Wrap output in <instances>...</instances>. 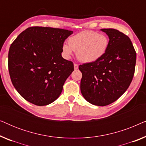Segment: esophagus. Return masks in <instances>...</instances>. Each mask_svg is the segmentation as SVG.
<instances>
[{
    "mask_svg": "<svg viewBox=\"0 0 146 146\" xmlns=\"http://www.w3.org/2000/svg\"><path fill=\"white\" fill-rule=\"evenodd\" d=\"M74 70H77L78 68V65L77 64H74Z\"/></svg>",
    "mask_w": 146,
    "mask_h": 146,
    "instance_id": "esophagus-1",
    "label": "esophagus"
}]
</instances>
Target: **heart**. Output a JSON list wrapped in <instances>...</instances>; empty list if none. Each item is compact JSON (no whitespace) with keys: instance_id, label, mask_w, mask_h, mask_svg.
I'll return each mask as SVG.
<instances>
[{"instance_id":"1","label":"heart","mask_w":146,"mask_h":146,"mask_svg":"<svg viewBox=\"0 0 146 146\" xmlns=\"http://www.w3.org/2000/svg\"><path fill=\"white\" fill-rule=\"evenodd\" d=\"M109 44L107 36L94 31H82L68 39V44L64 43L62 50L67 57L74 51L80 61L84 63L93 62L102 56Z\"/></svg>"}]
</instances>
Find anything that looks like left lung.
I'll return each instance as SVG.
<instances>
[{
  "label": "left lung",
  "instance_id": "left-lung-1",
  "mask_svg": "<svg viewBox=\"0 0 146 146\" xmlns=\"http://www.w3.org/2000/svg\"><path fill=\"white\" fill-rule=\"evenodd\" d=\"M101 31L109 37L106 53L98 60L79 66L80 90L86 100L104 106L117 100L130 85L136 53L127 36L113 29Z\"/></svg>",
  "mask_w": 146,
  "mask_h": 146
}]
</instances>
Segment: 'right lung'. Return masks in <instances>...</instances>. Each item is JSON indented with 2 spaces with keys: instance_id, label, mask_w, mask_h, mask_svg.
Segmentation results:
<instances>
[{
  "instance_id": "obj_1",
  "label": "right lung",
  "mask_w": 146,
  "mask_h": 146,
  "mask_svg": "<svg viewBox=\"0 0 146 146\" xmlns=\"http://www.w3.org/2000/svg\"><path fill=\"white\" fill-rule=\"evenodd\" d=\"M73 33L50 27L28 28L12 43L9 71L12 83L26 100L39 106L55 101L74 71L62 56L64 40Z\"/></svg>"
}]
</instances>
